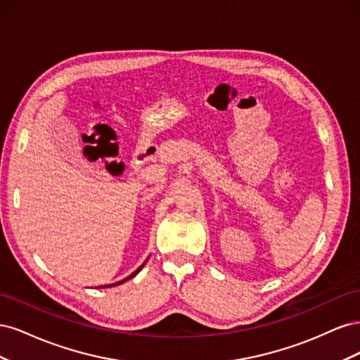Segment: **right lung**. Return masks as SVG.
Segmentation results:
<instances>
[{
    "label": "right lung",
    "instance_id": "right-lung-1",
    "mask_svg": "<svg viewBox=\"0 0 360 360\" xmlns=\"http://www.w3.org/2000/svg\"><path fill=\"white\" fill-rule=\"evenodd\" d=\"M144 264H146V263H144ZM144 264H143V266H141V267H139V269H136V270H135V271H134V274H132V275H130V276H127V278H126V279H123V281H120V282H117V284H111V285H105V287H114V285H118V284H123V282H126V281H129V279H130V278H134V276H135V275H136V274H138V271H139V270H141V269H143V267H144Z\"/></svg>",
    "mask_w": 360,
    "mask_h": 360
}]
</instances>
